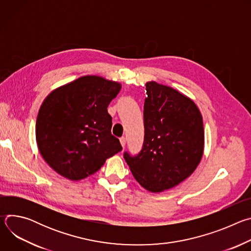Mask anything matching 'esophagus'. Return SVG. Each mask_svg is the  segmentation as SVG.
I'll return each instance as SVG.
<instances>
[{
	"label": "esophagus",
	"mask_w": 251,
	"mask_h": 251,
	"mask_svg": "<svg viewBox=\"0 0 251 251\" xmlns=\"http://www.w3.org/2000/svg\"><path fill=\"white\" fill-rule=\"evenodd\" d=\"M120 143H121L122 147H125V145H126V138L125 137H121L120 138Z\"/></svg>",
	"instance_id": "obj_1"
}]
</instances>
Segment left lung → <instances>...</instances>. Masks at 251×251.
Segmentation results:
<instances>
[{"instance_id":"1","label":"left lung","mask_w":251,"mask_h":251,"mask_svg":"<svg viewBox=\"0 0 251 251\" xmlns=\"http://www.w3.org/2000/svg\"><path fill=\"white\" fill-rule=\"evenodd\" d=\"M144 143L140 153H124L136 181L152 193L174 188L199 166L204 145L201 114L195 102L156 81L146 83Z\"/></svg>"}]
</instances>
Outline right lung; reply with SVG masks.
Returning a JSON list of instances; mask_svg holds the SVG:
<instances>
[{
    "mask_svg": "<svg viewBox=\"0 0 251 251\" xmlns=\"http://www.w3.org/2000/svg\"><path fill=\"white\" fill-rule=\"evenodd\" d=\"M121 84L86 75L62 85L44 100L35 123V138L44 160L56 173L79 181L97 172L122 150L111 134L107 107Z\"/></svg>",
    "mask_w": 251,
    "mask_h": 251,
    "instance_id": "add662e5",
    "label": "right lung"
}]
</instances>
